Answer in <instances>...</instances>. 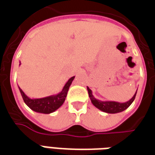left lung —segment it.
<instances>
[{
	"mask_svg": "<svg viewBox=\"0 0 155 155\" xmlns=\"http://www.w3.org/2000/svg\"><path fill=\"white\" fill-rule=\"evenodd\" d=\"M87 91H88L89 97L91 99V103L94 105L95 107H97V109L101 110V111H104V112H107V113L110 114H115V113H119V112H121L123 110H125V109H127L130 105L132 104V102L134 101L135 98V96H136V93H137V91H135V95L133 96V97L129 100L128 101L126 102H123V103H120V102H117V101H100V100H97L94 97V96L92 95V91L88 87H87Z\"/></svg>",
	"mask_w": 155,
	"mask_h": 155,
	"instance_id": "left-lung-1",
	"label": "left lung"
}]
</instances>
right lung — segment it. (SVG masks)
Segmentation results:
<instances>
[{"instance_id": "obj_1", "label": "right lung", "mask_w": 155, "mask_h": 155, "mask_svg": "<svg viewBox=\"0 0 155 155\" xmlns=\"http://www.w3.org/2000/svg\"><path fill=\"white\" fill-rule=\"evenodd\" d=\"M75 77H72L68 79V81L64 85L63 90L56 95L48 96L46 97L43 98H30L25 94L21 89L19 87L20 91V94L22 96L25 103L26 104L28 107H30L31 110L39 113L44 114H50L58 109L59 107L64 104L65 99H66L68 91L69 89L70 85L72 84Z\"/></svg>"}]
</instances>
